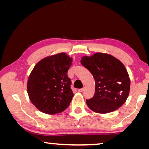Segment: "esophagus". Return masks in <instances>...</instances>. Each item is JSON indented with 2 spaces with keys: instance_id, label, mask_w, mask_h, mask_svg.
<instances>
[{
  "instance_id": "esophagus-1",
  "label": "esophagus",
  "mask_w": 149,
  "mask_h": 149,
  "mask_svg": "<svg viewBox=\"0 0 149 149\" xmlns=\"http://www.w3.org/2000/svg\"><path fill=\"white\" fill-rule=\"evenodd\" d=\"M85 90V87H83V88H81V89H79V92H83V91Z\"/></svg>"
}]
</instances>
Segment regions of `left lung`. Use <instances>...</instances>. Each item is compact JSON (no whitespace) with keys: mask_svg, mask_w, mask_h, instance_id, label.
I'll return each mask as SVG.
<instances>
[{"mask_svg":"<svg viewBox=\"0 0 149 149\" xmlns=\"http://www.w3.org/2000/svg\"><path fill=\"white\" fill-rule=\"evenodd\" d=\"M81 64L95 79V93L86 103L97 113L115 111L125 102L130 89V79L121 61L109 54L96 53L83 56Z\"/></svg>","mask_w":149,"mask_h":149,"instance_id":"1","label":"left lung"}]
</instances>
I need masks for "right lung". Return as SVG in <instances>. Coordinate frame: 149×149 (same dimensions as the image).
<instances>
[{
  "instance_id": "1",
  "label": "right lung",
  "mask_w": 149,
  "mask_h": 149,
  "mask_svg": "<svg viewBox=\"0 0 149 149\" xmlns=\"http://www.w3.org/2000/svg\"><path fill=\"white\" fill-rule=\"evenodd\" d=\"M72 59L64 53L39 61L30 73L27 90L30 101L37 109L49 115L66 110L73 97L68 70Z\"/></svg>"
}]
</instances>
